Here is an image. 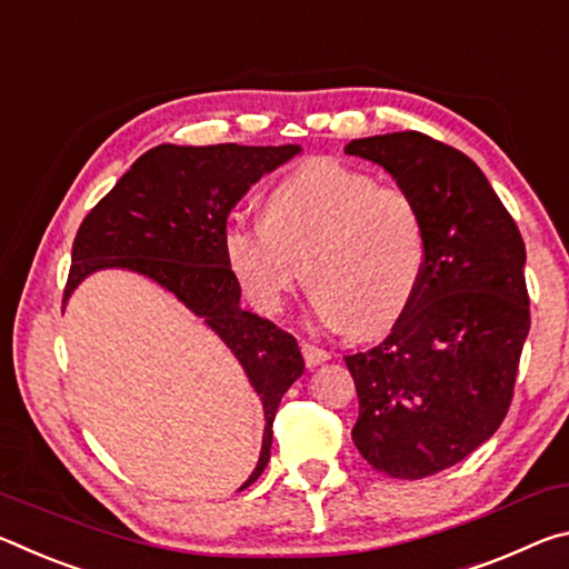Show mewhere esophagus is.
<instances>
[{
    "instance_id": "34e87169",
    "label": "esophagus",
    "mask_w": 569,
    "mask_h": 569,
    "mask_svg": "<svg viewBox=\"0 0 569 569\" xmlns=\"http://www.w3.org/2000/svg\"><path fill=\"white\" fill-rule=\"evenodd\" d=\"M302 358L307 362V368H315V366H320V362L330 360L332 356L328 350H322L318 346H310V342H302Z\"/></svg>"
}]
</instances>
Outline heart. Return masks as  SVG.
Returning <instances> with one entry per match:
<instances>
[{
    "mask_svg": "<svg viewBox=\"0 0 569 569\" xmlns=\"http://www.w3.org/2000/svg\"><path fill=\"white\" fill-rule=\"evenodd\" d=\"M223 249L262 312L282 310L307 272L315 315L332 330L370 338L411 305L426 267V227L406 189L315 158L269 189L264 221H231Z\"/></svg>",
    "mask_w": 569,
    "mask_h": 569,
    "instance_id": "1",
    "label": "heart"
}]
</instances>
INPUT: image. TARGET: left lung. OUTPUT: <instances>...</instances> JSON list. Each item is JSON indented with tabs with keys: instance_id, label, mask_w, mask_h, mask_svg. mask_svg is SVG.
Returning <instances> with one entry per match:
<instances>
[{
	"instance_id": "8db88e82",
	"label": "left lung",
	"mask_w": 569,
	"mask_h": 569,
	"mask_svg": "<svg viewBox=\"0 0 569 569\" xmlns=\"http://www.w3.org/2000/svg\"><path fill=\"white\" fill-rule=\"evenodd\" d=\"M393 176L421 209L426 267L380 346L346 358L360 411L352 443L372 469L423 479L495 436L529 332L527 251L467 153L418 130L346 146Z\"/></svg>"
}]
</instances>
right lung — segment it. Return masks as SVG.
Returning a JSON list of instances; mask_svg holds the SVG:
<instances>
[{
    "label": "right lung",
    "mask_w": 569,
    "mask_h": 569,
    "mask_svg": "<svg viewBox=\"0 0 569 569\" xmlns=\"http://www.w3.org/2000/svg\"><path fill=\"white\" fill-rule=\"evenodd\" d=\"M300 146H173L146 151L82 219L72 241L64 300L100 269H130L169 290L186 310L203 318L241 362L262 398L264 436L254 483L269 461L279 400L305 360L290 332L239 305L223 231L229 211L251 183L300 153Z\"/></svg>",
    "instance_id": "obj_1"
}]
</instances>
